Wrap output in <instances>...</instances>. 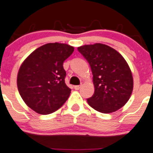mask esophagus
Returning a JSON list of instances; mask_svg holds the SVG:
<instances>
[{
  "label": "esophagus",
  "instance_id": "1",
  "mask_svg": "<svg viewBox=\"0 0 153 153\" xmlns=\"http://www.w3.org/2000/svg\"><path fill=\"white\" fill-rule=\"evenodd\" d=\"M81 86L82 85H75L74 86V89H75V90H79V89L81 88Z\"/></svg>",
  "mask_w": 153,
  "mask_h": 153
}]
</instances>
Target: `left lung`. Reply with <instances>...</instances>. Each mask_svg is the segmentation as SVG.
Listing matches in <instances>:
<instances>
[{
    "label": "left lung",
    "mask_w": 153,
    "mask_h": 153,
    "mask_svg": "<svg viewBox=\"0 0 153 153\" xmlns=\"http://www.w3.org/2000/svg\"><path fill=\"white\" fill-rule=\"evenodd\" d=\"M90 65L94 93L88 98L91 107L100 112L111 113L127 102L133 89L131 70L123 56L108 45H84L77 48Z\"/></svg>",
    "instance_id": "8db88e82"
}]
</instances>
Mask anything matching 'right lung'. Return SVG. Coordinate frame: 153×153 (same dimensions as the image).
Here are the masks:
<instances>
[{"label":"right lung","mask_w":153,"mask_h":153,"mask_svg":"<svg viewBox=\"0 0 153 153\" xmlns=\"http://www.w3.org/2000/svg\"><path fill=\"white\" fill-rule=\"evenodd\" d=\"M74 48L66 44L49 43L33 51L19 69L17 85L25 103L36 112L48 114L61 108L71 89L65 84L63 62Z\"/></svg>","instance_id":"1"}]
</instances>
